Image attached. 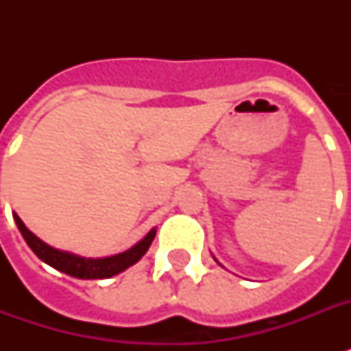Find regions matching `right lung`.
<instances>
[{"mask_svg":"<svg viewBox=\"0 0 351 351\" xmlns=\"http://www.w3.org/2000/svg\"><path fill=\"white\" fill-rule=\"evenodd\" d=\"M14 220L18 224V230L23 234L25 242L29 244V247L36 253L38 258L52 266L54 269L62 273H67L71 277L76 278H109L112 275H118V273L125 271L127 267L136 264L145 251L149 250V245L153 242L156 230H151L145 237H143L138 244H134L131 250L123 251V253H118V255L106 256V258H85V256L74 255V253H69V251H60L52 245L45 244L43 240H40L30 230H27V226L21 222L18 215L14 213Z\"/></svg>","mask_w":351,"mask_h":351,"instance_id":"obj_1","label":"right lung"}]
</instances>
